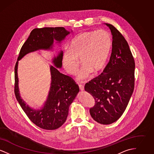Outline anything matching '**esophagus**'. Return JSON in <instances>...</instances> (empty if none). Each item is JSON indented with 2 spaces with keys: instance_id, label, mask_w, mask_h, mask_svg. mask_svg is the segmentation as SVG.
<instances>
[{
  "instance_id": "34e87169",
  "label": "esophagus",
  "mask_w": 154,
  "mask_h": 154,
  "mask_svg": "<svg viewBox=\"0 0 154 154\" xmlns=\"http://www.w3.org/2000/svg\"><path fill=\"white\" fill-rule=\"evenodd\" d=\"M79 88L81 91H84V86L82 85H79Z\"/></svg>"
}]
</instances>
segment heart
<instances>
[{"instance_id":"obj_1","label":"heart","mask_w":154,"mask_h":154,"mask_svg":"<svg viewBox=\"0 0 154 154\" xmlns=\"http://www.w3.org/2000/svg\"><path fill=\"white\" fill-rule=\"evenodd\" d=\"M112 38L110 33L100 29L86 31L75 35L62 54V65L66 72L74 75L84 64L77 78L82 81L89 78L92 72L98 73L106 66L110 55Z\"/></svg>"}]
</instances>
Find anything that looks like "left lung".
<instances>
[{
  "label": "left lung",
  "mask_w": 154,
  "mask_h": 154,
  "mask_svg": "<svg viewBox=\"0 0 154 154\" xmlns=\"http://www.w3.org/2000/svg\"><path fill=\"white\" fill-rule=\"evenodd\" d=\"M112 36L110 60L102 73L85 84L95 104L89 109L97 122L109 125L123 114L134 87L135 63L128 42L113 25L106 23Z\"/></svg>",
  "instance_id": "obj_1"
}]
</instances>
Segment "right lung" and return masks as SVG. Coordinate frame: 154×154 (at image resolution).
I'll return each mask as SVG.
<instances>
[{"label":"right lung","instance_id":"add662e5","mask_svg":"<svg viewBox=\"0 0 154 154\" xmlns=\"http://www.w3.org/2000/svg\"><path fill=\"white\" fill-rule=\"evenodd\" d=\"M70 33L63 27L36 28L32 30L26 41L23 44L15 66V95L17 101L30 120L37 126L45 130H54L66 121L69 106L79 92V87L69 76L60 73L57 68L62 66V51L52 59L54 66H50L51 82L48 95L40 109H33L21 97L18 88V65L26 54L39 50H50L54 40L60 43Z\"/></svg>","mask_w":154,"mask_h":154}]
</instances>
